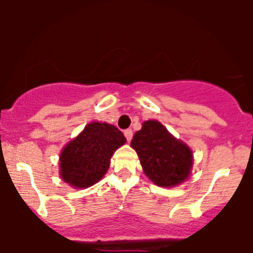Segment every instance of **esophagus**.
<instances>
[{
  "label": "esophagus",
  "mask_w": 253,
  "mask_h": 253,
  "mask_svg": "<svg viewBox=\"0 0 253 253\" xmlns=\"http://www.w3.org/2000/svg\"><path fill=\"white\" fill-rule=\"evenodd\" d=\"M124 135H125V138H126V140H128V142H130L131 137H133V130H131V129H126V130L124 131Z\"/></svg>",
  "instance_id": "esophagus-1"
}]
</instances>
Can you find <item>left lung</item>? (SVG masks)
<instances>
[{
    "instance_id": "obj_1",
    "label": "left lung",
    "mask_w": 253,
    "mask_h": 253,
    "mask_svg": "<svg viewBox=\"0 0 253 253\" xmlns=\"http://www.w3.org/2000/svg\"><path fill=\"white\" fill-rule=\"evenodd\" d=\"M135 149L147 177L158 186L172 187L184 182L193 167V152L176 139L157 120H147L134 134Z\"/></svg>"
}]
</instances>
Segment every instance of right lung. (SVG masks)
<instances>
[{"label":"right lung","instance_id":"obj_1","mask_svg":"<svg viewBox=\"0 0 253 253\" xmlns=\"http://www.w3.org/2000/svg\"><path fill=\"white\" fill-rule=\"evenodd\" d=\"M125 142L124 134L114 125L99 122L87 124L60 152V177L77 189L92 186L104 177L114 152Z\"/></svg>","mask_w":253,"mask_h":253}]
</instances>
